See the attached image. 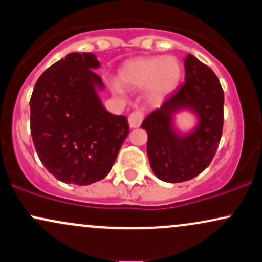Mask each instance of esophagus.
Masks as SVG:
<instances>
[{
	"label": "esophagus",
	"instance_id": "obj_1",
	"mask_svg": "<svg viewBox=\"0 0 262 262\" xmlns=\"http://www.w3.org/2000/svg\"><path fill=\"white\" fill-rule=\"evenodd\" d=\"M143 118H144V111L137 110V111H134V112H132L130 116H129V118H128V122H129V125H130V128L140 127L141 122H143Z\"/></svg>",
	"mask_w": 262,
	"mask_h": 262
}]
</instances>
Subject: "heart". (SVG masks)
<instances>
[{"label": "heart", "instance_id": "1", "mask_svg": "<svg viewBox=\"0 0 262 262\" xmlns=\"http://www.w3.org/2000/svg\"><path fill=\"white\" fill-rule=\"evenodd\" d=\"M181 77V66L172 56H141L121 66L118 80L129 89L148 87L151 97L161 98L176 89Z\"/></svg>", "mask_w": 262, "mask_h": 262}]
</instances>
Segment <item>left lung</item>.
I'll return each instance as SVG.
<instances>
[{
  "label": "left lung",
  "instance_id": "obj_1",
  "mask_svg": "<svg viewBox=\"0 0 262 262\" xmlns=\"http://www.w3.org/2000/svg\"><path fill=\"white\" fill-rule=\"evenodd\" d=\"M224 92L212 69L188 54L185 82L141 123L148 133V156L161 181L185 182L200 175L214 158L223 132ZM191 110L199 123L189 134L174 127V114Z\"/></svg>",
  "mask_w": 262,
  "mask_h": 262
}]
</instances>
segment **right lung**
Here are the masks:
<instances>
[{"mask_svg":"<svg viewBox=\"0 0 262 262\" xmlns=\"http://www.w3.org/2000/svg\"><path fill=\"white\" fill-rule=\"evenodd\" d=\"M95 54L70 53L40 75L31 102V133L41 164L56 180L86 186L112 169L129 134L127 117L103 107Z\"/></svg>","mask_w":262,"mask_h":262,"instance_id":"1","label":"right lung"}]
</instances>
